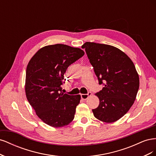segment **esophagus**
<instances>
[{"label": "esophagus", "mask_w": 156, "mask_h": 156, "mask_svg": "<svg viewBox=\"0 0 156 156\" xmlns=\"http://www.w3.org/2000/svg\"><path fill=\"white\" fill-rule=\"evenodd\" d=\"M92 95V93L91 92H88V94H81V98L83 99V100H87V99L89 97V96H90Z\"/></svg>", "instance_id": "1"}]
</instances>
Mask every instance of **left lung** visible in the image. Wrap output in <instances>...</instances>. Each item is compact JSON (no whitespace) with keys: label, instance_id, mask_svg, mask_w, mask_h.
<instances>
[{"label":"left lung","instance_id":"1","mask_svg":"<svg viewBox=\"0 0 156 156\" xmlns=\"http://www.w3.org/2000/svg\"><path fill=\"white\" fill-rule=\"evenodd\" d=\"M85 49L99 84L105 87L95 94L100 100L92 109L99 120L112 123L124 116L133 105L139 88V77L133 62L123 51L114 46L86 42Z\"/></svg>","mask_w":156,"mask_h":156}]
</instances>
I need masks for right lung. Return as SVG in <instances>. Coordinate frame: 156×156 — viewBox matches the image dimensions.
<instances>
[{
    "label": "right lung",
    "instance_id": "right-lung-1",
    "mask_svg": "<svg viewBox=\"0 0 156 156\" xmlns=\"http://www.w3.org/2000/svg\"><path fill=\"white\" fill-rule=\"evenodd\" d=\"M84 54L80 48L50 45L40 49L29 62L26 96L36 115L46 124L60 127L73 120L81 96L64 94L62 87L67 68Z\"/></svg>",
    "mask_w": 156,
    "mask_h": 156
}]
</instances>
